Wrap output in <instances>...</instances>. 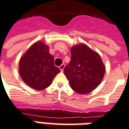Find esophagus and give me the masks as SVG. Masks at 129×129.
<instances>
[{"instance_id":"obj_1","label":"esophagus","mask_w":129,"mask_h":129,"mask_svg":"<svg viewBox=\"0 0 129 129\" xmlns=\"http://www.w3.org/2000/svg\"><path fill=\"white\" fill-rule=\"evenodd\" d=\"M64 68H65V64H61L60 66H59V69H60V70H61V72H63V70H64Z\"/></svg>"}]
</instances>
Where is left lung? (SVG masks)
<instances>
[{"instance_id": "left-lung-1", "label": "left lung", "mask_w": 129, "mask_h": 129, "mask_svg": "<svg viewBox=\"0 0 129 129\" xmlns=\"http://www.w3.org/2000/svg\"><path fill=\"white\" fill-rule=\"evenodd\" d=\"M71 60L64 74L71 88L79 94L92 92L102 81L106 67L97 52L84 43L70 48Z\"/></svg>"}]
</instances>
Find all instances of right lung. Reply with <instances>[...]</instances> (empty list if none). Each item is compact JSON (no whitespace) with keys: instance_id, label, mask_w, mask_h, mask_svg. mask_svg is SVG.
Wrapping results in <instances>:
<instances>
[{"instance_id":"add662e5","label":"right lung","mask_w":129,"mask_h":129,"mask_svg":"<svg viewBox=\"0 0 129 129\" xmlns=\"http://www.w3.org/2000/svg\"><path fill=\"white\" fill-rule=\"evenodd\" d=\"M18 71L22 80L37 90L47 88L60 73L49 52V46L42 41L34 43L21 56Z\"/></svg>"}]
</instances>
